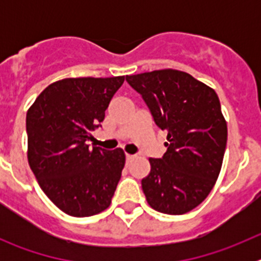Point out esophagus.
<instances>
[{
	"label": "esophagus",
	"mask_w": 261,
	"mask_h": 261,
	"mask_svg": "<svg viewBox=\"0 0 261 261\" xmlns=\"http://www.w3.org/2000/svg\"><path fill=\"white\" fill-rule=\"evenodd\" d=\"M125 158H126V162H130L133 158H135V155H132V154H125Z\"/></svg>",
	"instance_id": "esophagus-1"
}]
</instances>
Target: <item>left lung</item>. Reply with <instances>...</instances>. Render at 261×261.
I'll list each match as a JSON object with an SVG mask.
<instances>
[{"label": "left lung", "mask_w": 261, "mask_h": 261, "mask_svg": "<svg viewBox=\"0 0 261 261\" xmlns=\"http://www.w3.org/2000/svg\"><path fill=\"white\" fill-rule=\"evenodd\" d=\"M126 81L167 132V151L149 158L150 172L141 180L147 204L161 213H188L208 197L222 167L227 124L218 95L175 69L126 75Z\"/></svg>", "instance_id": "1"}]
</instances>
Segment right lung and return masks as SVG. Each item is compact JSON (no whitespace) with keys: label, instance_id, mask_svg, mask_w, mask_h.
<instances>
[{"label":"right lung","instance_id":"1","mask_svg":"<svg viewBox=\"0 0 261 261\" xmlns=\"http://www.w3.org/2000/svg\"><path fill=\"white\" fill-rule=\"evenodd\" d=\"M125 77L65 78L45 87L27 111V158L48 199L73 217L107 209L121 176L123 149L86 144Z\"/></svg>","mask_w":261,"mask_h":261}]
</instances>
